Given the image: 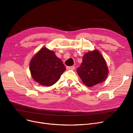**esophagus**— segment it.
Listing matches in <instances>:
<instances>
[{
    "label": "esophagus",
    "mask_w": 133,
    "mask_h": 133,
    "mask_svg": "<svg viewBox=\"0 0 133 133\" xmlns=\"http://www.w3.org/2000/svg\"><path fill=\"white\" fill-rule=\"evenodd\" d=\"M66 68L67 70H74L75 69V66H67Z\"/></svg>",
    "instance_id": "34e87169"
}]
</instances>
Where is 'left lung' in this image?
Returning a JSON list of instances; mask_svg holds the SVG:
<instances>
[{
	"instance_id": "left-lung-1",
	"label": "left lung",
	"mask_w": 133,
	"mask_h": 133,
	"mask_svg": "<svg viewBox=\"0 0 133 133\" xmlns=\"http://www.w3.org/2000/svg\"><path fill=\"white\" fill-rule=\"evenodd\" d=\"M76 71L82 82L89 87L103 82L108 74L106 62L97 50L83 55L81 65Z\"/></svg>"
}]
</instances>
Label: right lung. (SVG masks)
I'll use <instances>...</instances> for the list:
<instances>
[{
	"label": "right lung",
	"instance_id": "1",
	"mask_svg": "<svg viewBox=\"0 0 133 133\" xmlns=\"http://www.w3.org/2000/svg\"><path fill=\"white\" fill-rule=\"evenodd\" d=\"M66 69L62 60L46 47L41 48L30 64L32 78L40 85L47 87L57 82Z\"/></svg>",
	"mask_w": 133,
	"mask_h": 133
}]
</instances>
